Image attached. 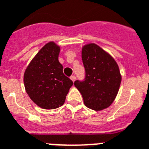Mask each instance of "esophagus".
<instances>
[{"instance_id":"34e87169","label":"esophagus","mask_w":149,"mask_h":149,"mask_svg":"<svg viewBox=\"0 0 149 149\" xmlns=\"http://www.w3.org/2000/svg\"><path fill=\"white\" fill-rule=\"evenodd\" d=\"M71 78V80L72 81H73V82H74V81H75L76 77H75V76H74V75H71V78Z\"/></svg>"}]
</instances>
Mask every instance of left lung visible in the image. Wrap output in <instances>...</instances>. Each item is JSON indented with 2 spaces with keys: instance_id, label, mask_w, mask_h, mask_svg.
<instances>
[{
  "instance_id": "1",
  "label": "left lung",
  "mask_w": 149,
  "mask_h": 149,
  "mask_svg": "<svg viewBox=\"0 0 149 149\" xmlns=\"http://www.w3.org/2000/svg\"><path fill=\"white\" fill-rule=\"evenodd\" d=\"M81 58L85 78L75 81L74 86L88 108L102 110L113 103L118 93L121 82L118 65L113 56L95 43L82 47Z\"/></svg>"
}]
</instances>
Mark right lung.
<instances>
[{
    "mask_svg": "<svg viewBox=\"0 0 149 149\" xmlns=\"http://www.w3.org/2000/svg\"><path fill=\"white\" fill-rule=\"evenodd\" d=\"M60 47L49 42L31 61L24 74V85L29 98L42 109L61 107L73 81L63 73L59 62Z\"/></svg>",
    "mask_w": 149,
    "mask_h": 149,
    "instance_id": "obj_1",
    "label": "right lung"
}]
</instances>
